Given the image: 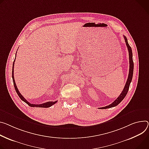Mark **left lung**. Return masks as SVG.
Wrapping results in <instances>:
<instances>
[{"mask_svg":"<svg viewBox=\"0 0 149 149\" xmlns=\"http://www.w3.org/2000/svg\"><path fill=\"white\" fill-rule=\"evenodd\" d=\"M124 39H125V42L127 45V47L128 48V53H129V61H130V70H129V74H128V79L126 82L125 86L123 89V91H122V93H120V95L118 96V97L111 104L106 106L105 107H100L99 109H107V108H111V107H115L116 106H117L118 104H119L121 101L123 100L124 97L126 96L127 94L128 91L129 90V87H130V83L132 81V75H133V71H134V62H133V60H132V49L131 47H130V46L129 45L128 43V40L127 37L124 36Z\"/></svg>","mask_w":149,"mask_h":149,"instance_id":"left-lung-1","label":"left lung"}]
</instances>
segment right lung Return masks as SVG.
I'll list each match as a JSON object with an SVG mask.
<instances>
[{
	"label": "right lung",
	"mask_w": 149,
	"mask_h": 149,
	"mask_svg": "<svg viewBox=\"0 0 149 149\" xmlns=\"http://www.w3.org/2000/svg\"><path fill=\"white\" fill-rule=\"evenodd\" d=\"M15 58H16V56H15ZM15 60L14 61H13V66H12V79H13V85H14V87H15V89L17 91V93L18 94V96L19 97V98L22 100L24 101L25 103H26V104H27L29 106H31V107H49L50 106H52L53 104H55L58 101H55V102H47L46 103H42V104H31L30 103H29L27 100H26L22 96V94L20 93V92L19 91L17 86H16V84H15V79H14V76H13V68H14V62L15 61Z\"/></svg>",
	"instance_id": "add662e5"
}]
</instances>
